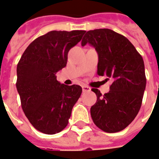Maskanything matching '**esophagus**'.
Here are the masks:
<instances>
[{"label": "esophagus", "instance_id": "34e87169", "mask_svg": "<svg viewBox=\"0 0 159 159\" xmlns=\"http://www.w3.org/2000/svg\"><path fill=\"white\" fill-rule=\"evenodd\" d=\"M91 89L87 85H83L82 86V90L83 92H89V91H90Z\"/></svg>", "mask_w": 159, "mask_h": 159}]
</instances>
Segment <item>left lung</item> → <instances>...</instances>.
I'll list each match as a JSON object with an SVG mask.
<instances>
[{
    "mask_svg": "<svg viewBox=\"0 0 159 159\" xmlns=\"http://www.w3.org/2000/svg\"><path fill=\"white\" fill-rule=\"evenodd\" d=\"M81 41L89 44L99 55V75L113 80L109 93L97 89V101L90 109L93 123L107 133L124 129L137 116L146 87L142 56L125 36L109 29L89 30Z\"/></svg>",
    "mask_w": 159,
    "mask_h": 159,
    "instance_id": "8db88e82",
    "label": "left lung"
}]
</instances>
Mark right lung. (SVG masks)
Wrapping results in <instances>:
<instances>
[{"label": "right lung", "instance_id": "add662e5", "mask_svg": "<svg viewBox=\"0 0 159 159\" xmlns=\"http://www.w3.org/2000/svg\"><path fill=\"white\" fill-rule=\"evenodd\" d=\"M85 30H52L36 38L17 65L16 89L25 116L35 129L46 134L62 131L82 93L80 85H66L56 73L67 64L68 52Z\"/></svg>", "mask_w": 159, "mask_h": 159}]
</instances>
